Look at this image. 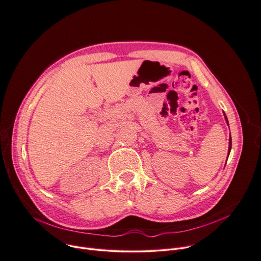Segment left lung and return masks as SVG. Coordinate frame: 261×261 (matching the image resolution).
<instances>
[{"instance_id":"left-lung-1","label":"left lung","mask_w":261,"mask_h":261,"mask_svg":"<svg viewBox=\"0 0 261 261\" xmlns=\"http://www.w3.org/2000/svg\"><path fill=\"white\" fill-rule=\"evenodd\" d=\"M224 116H225V121L227 123V125L229 126V123H228V118L224 112ZM231 147H232V140H231V135H230V138H229V148H228V157H229V154H230V151H231Z\"/></svg>"}]
</instances>
